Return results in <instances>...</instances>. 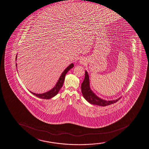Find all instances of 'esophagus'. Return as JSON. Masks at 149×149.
<instances>
[{"instance_id":"obj_1","label":"esophagus","mask_w":149,"mask_h":149,"mask_svg":"<svg viewBox=\"0 0 149 149\" xmlns=\"http://www.w3.org/2000/svg\"><path fill=\"white\" fill-rule=\"evenodd\" d=\"M84 59H81V61H80V63H84Z\"/></svg>"}]
</instances>
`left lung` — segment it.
Returning <instances> with one entry per match:
<instances>
[{
    "instance_id": "obj_1",
    "label": "left lung",
    "mask_w": 149,
    "mask_h": 149,
    "mask_svg": "<svg viewBox=\"0 0 149 149\" xmlns=\"http://www.w3.org/2000/svg\"><path fill=\"white\" fill-rule=\"evenodd\" d=\"M81 93L84 98L88 102L93 104L99 105L101 106H107L113 104L118 101V99L114 100L106 101L97 97L91 90L89 86V76L86 71L85 72V77L81 86Z\"/></svg>"
}]
</instances>
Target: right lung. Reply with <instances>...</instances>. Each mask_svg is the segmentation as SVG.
<instances>
[{
    "mask_svg": "<svg viewBox=\"0 0 149 149\" xmlns=\"http://www.w3.org/2000/svg\"><path fill=\"white\" fill-rule=\"evenodd\" d=\"M17 58V56L16 57V60ZM16 66H17V64H16ZM74 65L73 63H72L70 64V65H68V67H67V68H65V70L63 71V72L62 73V74L61 75L60 78L58 79V82L56 83V84L55 85V87H53L51 90L49 91L47 93H44L42 94H37V93H32L30 91V92L32 93L33 95L37 96V97L40 98H42V99H50L51 98L53 97L55 95H56V94H58V91H60V89L61 88L62 86L63 85V82L65 81V75H66L67 72H68V70H70L71 68H72L74 67Z\"/></svg>",
    "mask_w": 149,
    "mask_h": 149,
    "instance_id": "add662e5",
    "label": "right lung"
}]
</instances>
